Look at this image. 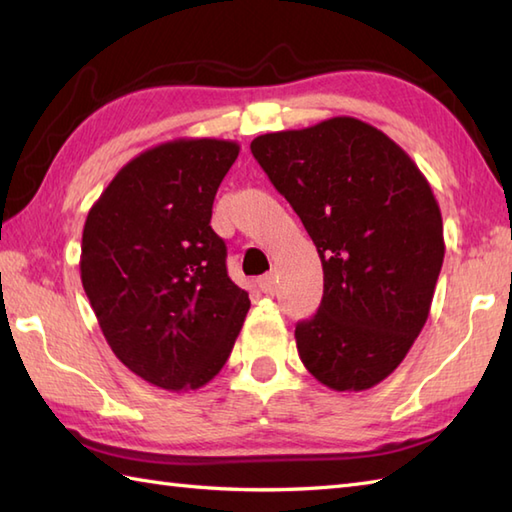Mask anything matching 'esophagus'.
I'll return each mask as SVG.
<instances>
[{
  "label": "esophagus",
  "mask_w": 512,
  "mask_h": 512,
  "mask_svg": "<svg viewBox=\"0 0 512 512\" xmlns=\"http://www.w3.org/2000/svg\"><path fill=\"white\" fill-rule=\"evenodd\" d=\"M257 284H259V290L266 292V295H275V290H277L275 275H264V277H259Z\"/></svg>",
  "instance_id": "34e87169"
}]
</instances>
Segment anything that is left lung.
<instances>
[{
  "mask_svg": "<svg viewBox=\"0 0 512 512\" xmlns=\"http://www.w3.org/2000/svg\"><path fill=\"white\" fill-rule=\"evenodd\" d=\"M250 151L321 257L319 312L295 330L301 363L334 391L378 385L436 292L444 235L431 184L405 149L352 116L262 134Z\"/></svg>",
  "mask_w": 512,
  "mask_h": 512,
  "instance_id": "obj_1",
  "label": "left lung"
}]
</instances>
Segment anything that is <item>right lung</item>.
I'll list each match as a JSON object with an SVG mask.
<instances>
[{"label": "right lung", "mask_w": 512, "mask_h": 512, "mask_svg": "<svg viewBox=\"0 0 512 512\" xmlns=\"http://www.w3.org/2000/svg\"><path fill=\"white\" fill-rule=\"evenodd\" d=\"M239 143L173 138L116 173L83 226L81 281L118 361L167 391L200 389L231 356L250 308L211 228Z\"/></svg>", "instance_id": "right-lung-1"}]
</instances>
